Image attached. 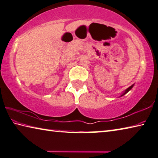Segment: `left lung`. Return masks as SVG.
I'll use <instances>...</instances> for the list:
<instances>
[{"label": "left lung", "mask_w": 158, "mask_h": 158, "mask_svg": "<svg viewBox=\"0 0 158 158\" xmlns=\"http://www.w3.org/2000/svg\"><path fill=\"white\" fill-rule=\"evenodd\" d=\"M133 85H131V86H130V87H129V88H127V89H126V90H125V92H124V93H123V94H122V95H121V96H123V95H124V94H126V93H127V92H129V91H130V89H131V88H132V87H133Z\"/></svg>", "instance_id": "8db88e82"}]
</instances>
